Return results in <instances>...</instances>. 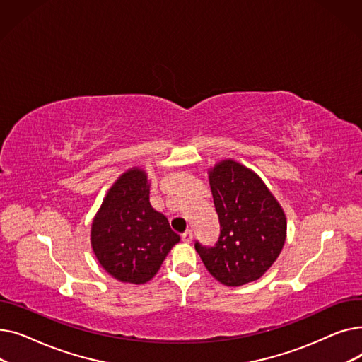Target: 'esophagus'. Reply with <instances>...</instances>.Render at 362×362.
I'll return each instance as SVG.
<instances>
[{"mask_svg": "<svg viewBox=\"0 0 362 362\" xmlns=\"http://www.w3.org/2000/svg\"><path fill=\"white\" fill-rule=\"evenodd\" d=\"M192 238H194L192 230H186V232L182 235V240H183V242H187V243L192 240Z\"/></svg>", "mask_w": 362, "mask_h": 362, "instance_id": "esophagus-1", "label": "esophagus"}]
</instances>
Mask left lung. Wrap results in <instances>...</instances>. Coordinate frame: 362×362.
<instances>
[{
    "mask_svg": "<svg viewBox=\"0 0 362 362\" xmlns=\"http://www.w3.org/2000/svg\"><path fill=\"white\" fill-rule=\"evenodd\" d=\"M220 235L214 245L195 240L206 270L226 286L259 279L277 259L286 239V218L262 180L226 160L210 171Z\"/></svg>",
    "mask_w": 362,
    "mask_h": 362,
    "instance_id": "8db88e82",
    "label": "left lung"
}]
</instances>
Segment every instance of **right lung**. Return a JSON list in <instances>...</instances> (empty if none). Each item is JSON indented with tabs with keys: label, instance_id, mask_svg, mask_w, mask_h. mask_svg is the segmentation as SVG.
I'll return each mask as SVG.
<instances>
[{
	"label": "right lung",
	"instance_id": "obj_1",
	"mask_svg": "<svg viewBox=\"0 0 362 362\" xmlns=\"http://www.w3.org/2000/svg\"><path fill=\"white\" fill-rule=\"evenodd\" d=\"M179 240L165 216L151 206L148 180L139 168L129 170L114 183L90 232L93 252L104 270L135 284L154 277Z\"/></svg>",
	"mask_w": 362,
	"mask_h": 362
}]
</instances>
